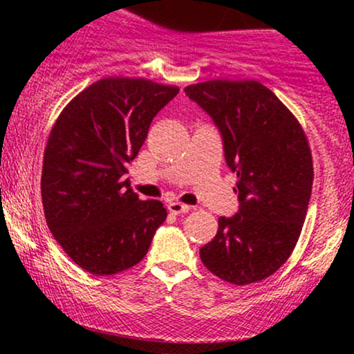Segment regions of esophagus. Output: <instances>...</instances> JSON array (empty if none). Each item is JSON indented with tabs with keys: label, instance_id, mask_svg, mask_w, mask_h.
Segmentation results:
<instances>
[{
	"label": "esophagus",
	"instance_id": "1",
	"mask_svg": "<svg viewBox=\"0 0 354 354\" xmlns=\"http://www.w3.org/2000/svg\"><path fill=\"white\" fill-rule=\"evenodd\" d=\"M168 209H169V213H173V214H183V213H188L189 206L183 205V203H180V201H171L168 205Z\"/></svg>",
	"mask_w": 354,
	"mask_h": 354
}]
</instances>
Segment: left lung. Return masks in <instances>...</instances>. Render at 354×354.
<instances>
[{
	"label": "left lung",
	"mask_w": 354,
	"mask_h": 354,
	"mask_svg": "<svg viewBox=\"0 0 354 354\" xmlns=\"http://www.w3.org/2000/svg\"><path fill=\"white\" fill-rule=\"evenodd\" d=\"M213 118L226 165L236 173L239 209L218 219L200 250L213 274L238 286L268 278L293 253L313 186V160L301 124L258 81L211 80L185 88Z\"/></svg>",
	"instance_id": "1"
}]
</instances>
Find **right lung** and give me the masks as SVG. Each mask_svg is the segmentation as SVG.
Here are the masks:
<instances>
[{
  "label": "right lung",
  "instance_id": "obj_1",
  "mask_svg": "<svg viewBox=\"0 0 354 354\" xmlns=\"http://www.w3.org/2000/svg\"><path fill=\"white\" fill-rule=\"evenodd\" d=\"M180 93L143 78H104L75 96L53 126L43 158L48 228L73 261L96 276L138 265L168 216L124 180L149 124Z\"/></svg>",
  "mask_w": 354,
  "mask_h": 354
}]
</instances>
